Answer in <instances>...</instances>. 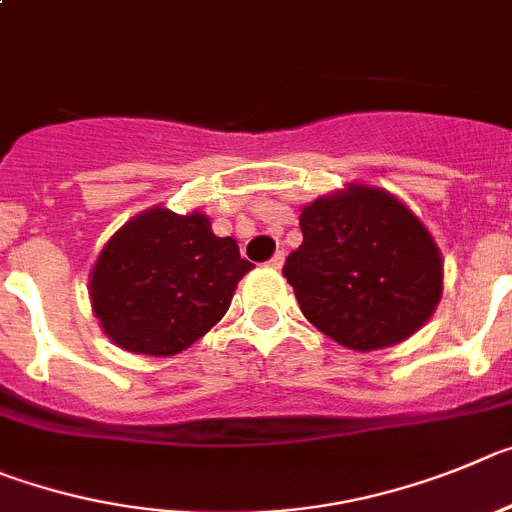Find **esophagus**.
<instances>
[{
  "label": "esophagus",
  "instance_id": "34e87169",
  "mask_svg": "<svg viewBox=\"0 0 512 512\" xmlns=\"http://www.w3.org/2000/svg\"><path fill=\"white\" fill-rule=\"evenodd\" d=\"M283 262H285V252L280 250V252H275V255H273V260L267 262V265H270V267H275V270H280V267H283Z\"/></svg>",
  "mask_w": 512,
  "mask_h": 512
}]
</instances>
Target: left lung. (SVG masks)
<instances>
[{
  "label": "left lung",
  "instance_id": "left-lung-1",
  "mask_svg": "<svg viewBox=\"0 0 512 512\" xmlns=\"http://www.w3.org/2000/svg\"><path fill=\"white\" fill-rule=\"evenodd\" d=\"M303 242L285 260L303 316L354 352L416 334L444 293V257L398 196L367 183L301 209Z\"/></svg>",
  "mask_w": 512,
  "mask_h": 512
}]
</instances>
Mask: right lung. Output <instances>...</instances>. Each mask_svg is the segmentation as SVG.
Listing matches in <instances>:
<instances>
[{
	"instance_id": "right-lung-1",
	"label": "right lung",
	"mask_w": 512,
	"mask_h": 512,
	"mask_svg": "<svg viewBox=\"0 0 512 512\" xmlns=\"http://www.w3.org/2000/svg\"><path fill=\"white\" fill-rule=\"evenodd\" d=\"M250 270L204 211L153 206L101 247L89 275L91 311L117 347L173 357L222 321Z\"/></svg>"
}]
</instances>
